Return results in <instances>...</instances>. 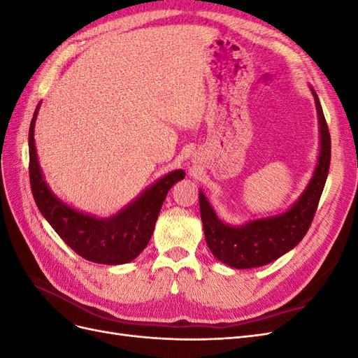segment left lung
<instances>
[{"label": "left lung", "mask_w": 358, "mask_h": 358, "mask_svg": "<svg viewBox=\"0 0 358 358\" xmlns=\"http://www.w3.org/2000/svg\"><path fill=\"white\" fill-rule=\"evenodd\" d=\"M309 88L315 99L318 115L320 154L309 183L289 209L241 225H230L218 218L203 191L199 192L206 243L216 259L233 268H252L275 262L296 248L309 230L326 185L331 152L330 133L321 103L312 86Z\"/></svg>", "instance_id": "8db88e82"}]
</instances>
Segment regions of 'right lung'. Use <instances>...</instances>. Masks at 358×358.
<instances>
[{
	"mask_svg": "<svg viewBox=\"0 0 358 358\" xmlns=\"http://www.w3.org/2000/svg\"><path fill=\"white\" fill-rule=\"evenodd\" d=\"M38 109L40 103L32 116L28 137L29 180L38 210L61 239L88 262L107 266L133 262L150 241L169 189L185 178V171L167 173L109 218L80 212L57 197L43 176L34 140Z\"/></svg>",
	"mask_w": 358,
	"mask_h": 358,
	"instance_id": "add662e5",
	"label": "right lung"
}]
</instances>
